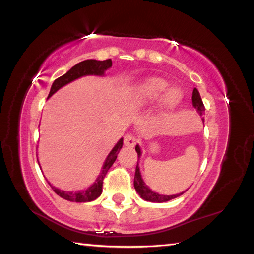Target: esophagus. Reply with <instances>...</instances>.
<instances>
[{"label": "esophagus", "instance_id": "34e87169", "mask_svg": "<svg viewBox=\"0 0 254 254\" xmlns=\"http://www.w3.org/2000/svg\"><path fill=\"white\" fill-rule=\"evenodd\" d=\"M137 139L133 134H127L124 136V144L127 146H134L136 144Z\"/></svg>", "mask_w": 254, "mask_h": 254}]
</instances>
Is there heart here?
Wrapping results in <instances>:
<instances>
[{
  "instance_id": "1",
  "label": "heart",
  "mask_w": 254,
  "mask_h": 254,
  "mask_svg": "<svg viewBox=\"0 0 254 254\" xmlns=\"http://www.w3.org/2000/svg\"><path fill=\"white\" fill-rule=\"evenodd\" d=\"M169 84L164 80L161 79H150L136 87L134 93V103L141 107H145V105H150L155 103L162 95L161 99V109L164 111H170L178 107V105L182 102L183 93L179 89H170ZM167 92H166L165 91ZM166 93L164 94V92Z\"/></svg>"
}]
</instances>
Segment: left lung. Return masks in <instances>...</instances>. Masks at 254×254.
I'll return each instance as SVG.
<instances>
[{
    "instance_id": "left-lung-1",
    "label": "left lung",
    "mask_w": 254,
    "mask_h": 254,
    "mask_svg": "<svg viewBox=\"0 0 254 254\" xmlns=\"http://www.w3.org/2000/svg\"><path fill=\"white\" fill-rule=\"evenodd\" d=\"M192 104H193V107L196 109V111L200 113V115H203V113L205 111V108L203 105V102H202V99L200 96L199 91H197V89H195V87L193 89V93H192ZM202 120H203V119H202ZM135 151L137 153V158L140 159L141 149H140L139 145L135 146ZM134 188H135L136 192L139 193V195L142 197L143 200L150 201V202H156V203H162V202H167V201H170L172 199H175V197L182 195L183 193L187 191L186 190V191H183L181 193H179V194H173V195H163V194H159V193L152 191L151 189L144 183V181H143V179L141 177L139 163L136 164V168H135Z\"/></svg>"
}]
</instances>
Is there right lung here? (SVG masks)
<instances>
[{"label": "right lung", "instance_id": "1", "mask_svg": "<svg viewBox=\"0 0 254 254\" xmlns=\"http://www.w3.org/2000/svg\"><path fill=\"white\" fill-rule=\"evenodd\" d=\"M112 66L111 59L104 60V61H98V60H85L77 63L76 65L73 66L71 70H68L65 74L58 77L57 80L53 82L52 86H51L50 93L48 99L51 98L55 92L61 89L62 86L68 84V83L74 81L79 77L85 76V75H104V72ZM123 145V139H120V141L114 145L112 151L110 152L107 159L104 161V164L102 167V170L99 174V177L96 178L95 182L92 184L90 188H87L86 190L82 191H63L60 189L53 187L52 184H50V187L53 189V191L57 193L59 196L63 197L64 200L71 201V202H90L95 200L96 197H99L102 193V187H103V180L105 178V174L108 173L109 169L112 167L114 161L117 160V156L119 154L120 150ZM40 165V164H39Z\"/></svg>", "mask_w": 254, "mask_h": 254}]
</instances>
